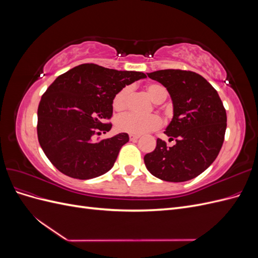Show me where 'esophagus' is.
<instances>
[{
  "mask_svg": "<svg viewBox=\"0 0 258 258\" xmlns=\"http://www.w3.org/2000/svg\"><path fill=\"white\" fill-rule=\"evenodd\" d=\"M140 138V136H137V135H129V139L131 140V141H137V140Z\"/></svg>",
  "mask_w": 258,
  "mask_h": 258,
  "instance_id": "obj_1",
  "label": "esophagus"
}]
</instances>
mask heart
Masks as SVG:
<instances>
[{
	"label": "heart",
	"instance_id": "1",
	"mask_svg": "<svg viewBox=\"0 0 258 258\" xmlns=\"http://www.w3.org/2000/svg\"><path fill=\"white\" fill-rule=\"evenodd\" d=\"M131 90L132 89L130 86H126V87L121 88L114 96L112 105L115 111L121 112L123 110H126L128 106ZM146 90L155 103L163 102L168 96L167 89L159 84L147 85ZM161 118L157 115L140 116L135 113L123 114L119 116L116 120V126L118 128V130L137 136L144 135L147 134V132L158 129L161 126Z\"/></svg>",
	"mask_w": 258,
	"mask_h": 258
}]
</instances>
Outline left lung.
<instances>
[{
	"instance_id": "8db88e82",
	"label": "left lung",
	"mask_w": 258,
	"mask_h": 258,
	"mask_svg": "<svg viewBox=\"0 0 258 258\" xmlns=\"http://www.w3.org/2000/svg\"><path fill=\"white\" fill-rule=\"evenodd\" d=\"M165 86L173 103V118L165 134L175 139L168 147L161 139L144 156L147 170L162 181L185 182L198 176L220 153L227 116L217 91L201 75L183 70L147 73Z\"/></svg>"
}]
</instances>
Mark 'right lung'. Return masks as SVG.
<instances>
[{
	"mask_svg": "<svg viewBox=\"0 0 258 258\" xmlns=\"http://www.w3.org/2000/svg\"><path fill=\"white\" fill-rule=\"evenodd\" d=\"M142 72L117 71L93 63L58 76L37 108V138L43 152L63 174L89 179L111 170L127 134L96 140L112 123L113 98L126 85L145 79Z\"/></svg>",
	"mask_w": 258,
	"mask_h": 258,
	"instance_id": "1",
	"label": "right lung"
}]
</instances>
